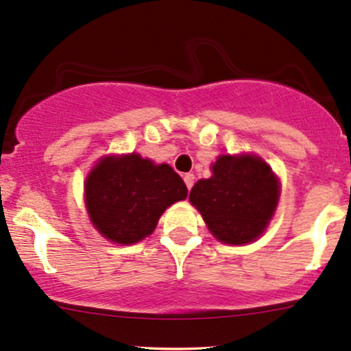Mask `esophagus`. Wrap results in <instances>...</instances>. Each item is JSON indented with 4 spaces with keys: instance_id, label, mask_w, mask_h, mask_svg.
Segmentation results:
<instances>
[{
    "instance_id": "1",
    "label": "esophagus",
    "mask_w": 351,
    "mask_h": 351,
    "mask_svg": "<svg viewBox=\"0 0 351 351\" xmlns=\"http://www.w3.org/2000/svg\"><path fill=\"white\" fill-rule=\"evenodd\" d=\"M183 180H184V184H186V188L191 189L193 184H195V175H193V173H186V175L183 176Z\"/></svg>"
}]
</instances>
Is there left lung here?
Wrapping results in <instances>:
<instances>
[{"label": "left lung", "mask_w": 351, "mask_h": 351, "mask_svg": "<svg viewBox=\"0 0 351 351\" xmlns=\"http://www.w3.org/2000/svg\"><path fill=\"white\" fill-rule=\"evenodd\" d=\"M277 199V178L254 155L219 156L211 178L199 180L189 193L209 231L226 244H245L261 236Z\"/></svg>", "instance_id": "left-lung-1"}]
</instances>
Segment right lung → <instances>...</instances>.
Listing matches in <instances>:
<instances>
[{
    "label": "right lung",
    "instance_id": "right-lung-1",
    "mask_svg": "<svg viewBox=\"0 0 351 351\" xmlns=\"http://www.w3.org/2000/svg\"><path fill=\"white\" fill-rule=\"evenodd\" d=\"M186 195V184L171 167L153 165L135 153L100 160L86 183L92 224L119 244L152 234L165 209Z\"/></svg>",
    "mask_w": 351,
    "mask_h": 351
}]
</instances>
